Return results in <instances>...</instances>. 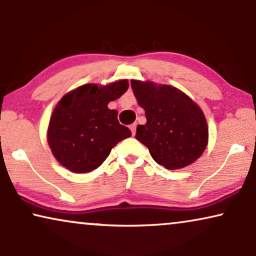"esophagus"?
<instances>
[{
  "mask_svg": "<svg viewBox=\"0 0 256 256\" xmlns=\"http://www.w3.org/2000/svg\"><path fill=\"white\" fill-rule=\"evenodd\" d=\"M130 128H131L132 134H136V131H137V124H136V122H134V124L130 126Z\"/></svg>",
  "mask_w": 256,
  "mask_h": 256,
  "instance_id": "obj_1",
  "label": "esophagus"
}]
</instances>
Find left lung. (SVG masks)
Returning a JSON list of instances; mask_svg holds the SVG:
<instances>
[{
    "label": "left lung",
    "instance_id": "left-lung-1",
    "mask_svg": "<svg viewBox=\"0 0 256 256\" xmlns=\"http://www.w3.org/2000/svg\"><path fill=\"white\" fill-rule=\"evenodd\" d=\"M146 124L136 138L148 148L159 165L178 170L196 162L208 142L206 118L200 108L178 88L140 80L131 82Z\"/></svg>",
    "mask_w": 256,
    "mask_h": 256
}]
</instances>
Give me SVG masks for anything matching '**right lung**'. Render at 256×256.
Listing matches in <instances>:
<instances>
[{"mask_svg":"<svg viewBox=\"0 0 256 256\" xmlns=\"http://www.w3.org/2000/svg\"><path fill=\"white\" fill-rule=\"evenodd\" d=\"M128 80L106 86L86 84L66 94L50 118L48 142L54 158L76 173L100 168L111 150L131 131L119 124L117 110L108 104L122 96Z\"/></svg>","mask_w":256,"mask_h":256,"instance_id":"right-lung-1","label":"right lung"}]
</instances>
